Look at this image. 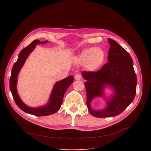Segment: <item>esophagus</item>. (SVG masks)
Wrapping results in <instances>:
<instances>
[{
    "instance_id": "1",
    "label": "esophagus",
    "mask_w": 151,
    "mask_h": 151,
    "mask_svg": "<svg viewBox=\"0 0 151 151\" xmlns=\"http://www.w3.org/2000/svg\"><path fill=\"white\" fill-rule=\"evenodd\" d=\"M75 78L76 80H80L81 78H82V76L79 74H76L75 76Z\"/></svg>"
}]
</instances>
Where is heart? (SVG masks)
<instances>
[{
	"instance_id": "obj_1",
	"label": "heart",
	"mask_w": 151,
	"mask_h": 151,
	"mask_svg": "<svg viewBox=\"0 0 151 151\" xmlns=\"http://www.w3.org/2000/svg\"><path fill=\"white\" fill-rule=\"evenodd\" d=\"M105 58L104 51L99 48L85 49L78 57L80 63L85 64L86 67L90 70H97L103 63Z\"/></svg>"
}]
</instances>
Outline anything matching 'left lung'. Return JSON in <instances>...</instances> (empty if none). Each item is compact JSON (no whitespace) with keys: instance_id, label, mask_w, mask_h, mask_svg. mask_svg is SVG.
Returning <instances> with one entry per match:
<instances>
[{"instance_id":"1","label":"left lung","mask_w":151,"mask_h":151,"mask_svg":"<svg viewBox=\"0 0 151 151\" xmlns=\"http://www.w3.org/2000/svg\"><path fill=\"white\" fill-rule=\"evenodd\" d=\"M110 48L107 61L96 72L83 71V78L87 91V105L90 113L97 118L112 117L121 114L133 101L136 93L137 77L133 68V60L129 53L118 43L107 39ZM114 88L115 94L108 103L107 108L96 111L90 103L96 96L102 95L106 85Z\"/></svg>"}]
</instances>
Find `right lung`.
I'll list each match as a JSON object with an SVG mask.
<instances>
[{
	"instance_id": "1",
	"label": "right lung",
	"mask_w": 151,
	"mask_h": 151,
	"mask_svg": "<svg viewBox=\"0 0 151 151\" xmlns=\"http://www.w3.org/2000/svg\"><path fill=\"white\" fill-rule=\"evenodd\" d=\"M48 42L47 40L40 42L39 40H33L30 45L23 48L19 54L17 61L14 63L11 70V75L9 79V88L14 100L19 109L26 113L32 114L37 116H47L56 113L60 108L63 100L64 93L69 86L73 82V76H69L60 81L57 82L53 88L50 99V103L48 105L39 108H32L26 106L19 97L16 88L17 77L18 73L23 67V64L29 55L33 50L37 44H44Z\"/></svg>"
}]
</instances>
